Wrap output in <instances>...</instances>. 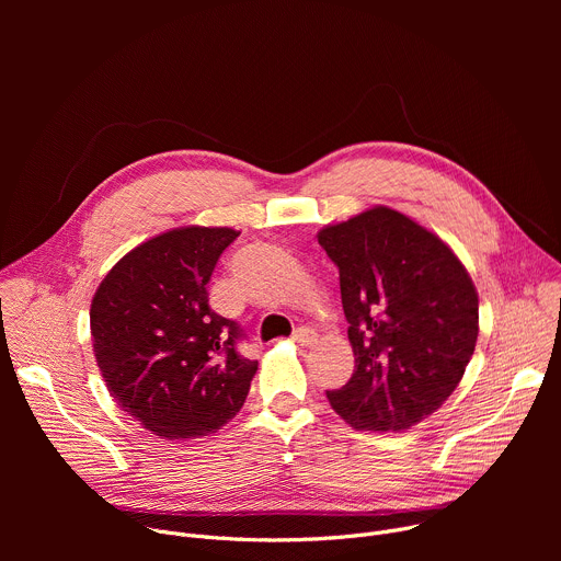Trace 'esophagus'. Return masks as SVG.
Wrapping results in <instances>:
<instances>
[{
	"label": "esophagus",
	"mask_w": 561,
	"mask_h": 561,
	"mask_svg": "<svg viewBox=\"0 0 561 561\" xmlns=\"http://www.w3.org/2000/svg\"><path fill=\"white\" fill-rule=\"evenodd\" d=\"M293 342H295L297 346H312V344L317 342V333H314L312 329L301 327V329H297V331L293 333Z\"/></svg>",
	"instance_id": "1"
}]
</instances>
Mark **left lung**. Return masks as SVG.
I'll use <instances>...</instances> for the list:
<instances>
[{"label": "left lung", "instance_id": "left-lung-1", "mask_svg": "<svg viewBox=\"0 0 561 561\" xmlns=\"http://www.w3.org/2000/svg\"><path fill=\"white\" fill-rule=\"evenodd\" d=\"M340 268L353 377L327 390L359 431H407L457 388L479 333L470 275L442 239L386 206L319 230Z\"/></svg>", "mask_w": 561, "mask_h": 561}]
</instances>
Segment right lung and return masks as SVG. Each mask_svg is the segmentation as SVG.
<instances>
[{
    "instance_id": "add662e5",
    "label": "right lung",
    "mask_w": 561,
    "mask_h": 561,
    "mask_svg": "<svg viewBox=\"0 0 561 561\" xmlns=\"http://www.w3.org/2000/svg\"><path fill=\"white\" fill-rule=\"evenodd\" d=\"M232 228L184 226L124 255L91 304L93 351L115 402L167 439L215 433L244 407L257 362L208 304Z\"/></svg>"
}]
</instances>
